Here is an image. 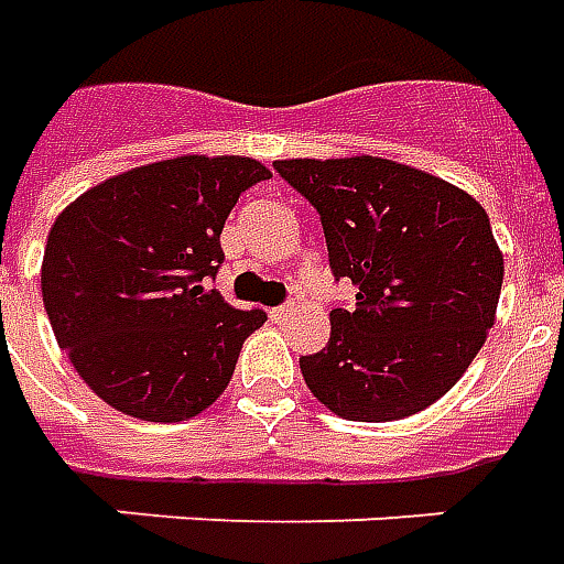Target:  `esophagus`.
<instances>
[{
	"instance_id": "esophagus-1",
	"label": "esophagus",
	"mask_w": 564,
	"mask_h": 564,
	"mask_svg": "<svg viewBox=\"0 0 564 564\" xmlns=\"http://www.w3.org/2000/svg\"><path fill=\"white\" fill-rule=\"evenodd\" d=\"M289 315H291V306H273V310H270V318H273V322H285Z\"/></svg>"
}]
</instances>
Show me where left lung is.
Wrapping results in <instances>:
<instances>
[{
	"instance_id": "8db88e82",
	"label": "left lung",
	"mask_w": 564,
	"mask_h": 564,
	"mask_svg": "<svg viewBox=\"0 0 564 564\" xmlns=\"http://www.w3.org/2000/svg\"><path fill=\"white\" fill-rule=\"evenodd\" d=\"M322 218L330 273L352 310L303 355L306 386L352 422L413 416L453 389L495 325L505 258L477 199L382 158L275 161Z\"/></svg>"
}]
</instances>
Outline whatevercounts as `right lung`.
<instances>
[{
    "instance_id": "1",
    "label": "right lung",
    "mask_w": 564,
    "mask_h": 564,
    "mask_svg": "<svg viewBox=\"0 0 564 564\" xmlns=\"http://www.w3.org/2000/svg\"><path fill=\"white\" fill-rule=\"evenodd\" d=\"M270 178L251 158L185 154L106 178L59 212L42 301L59 349L102 401L145 422H185L234 377L267 322L206 289L242 191Z\"/></svg>"
}]
</instances>
